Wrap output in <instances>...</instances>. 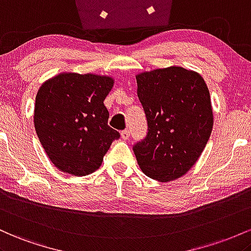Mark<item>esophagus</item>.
<instances>
[{"mask_svg":"<svg viewBox=\"0 0 251 251\" xmlns=\"http://www.w3.org/2000/svg\"><path fill=\"white\" fill-rule=\"evenodd\" d=\"M121 137H122L123 140H128L129 137H130V131H129L128 129H126V130L121 131Z\"/></svg>","mask_w":251,"mask_h":251,"instance_id":"obj_1","label":"esophagus"}]
</instances>
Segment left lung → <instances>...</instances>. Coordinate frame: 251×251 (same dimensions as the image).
I'll return each instance as SVG.
<instances>
[{"instance_id": "8db88e82", "label": "left lung", "mask_w": 251, "mask_h": 251, "mask_svg": "<svg viewBox=\"0 0 251 251\" xmlns=\"http://www.w3.org/2000/svg\"><path fill=\"white\" fill-rule=\"evenodd\" d=\"M148 121L147 137L134 146L141 171L161 182L185 176L210 139V91L198 72L170 66L136 75Z\"/></svg>"}]
</instances>
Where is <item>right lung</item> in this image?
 I'll use <instances>...</instances> for the list:
<instances>
[{
    "instance_id": "right-lung-1",
    "label": "right lung",
    "mask_w": 251,
    "mask_h": 251,
    "mask_svg": "<svg viewBox=\"0 0 251 251\" xmlns=\"http://www.w3.org/2000/svg\"><path fill=\"white\" fill-rule=\"evenodd\" d=\"M110 75L61 72L42 83L35 97L34 126L50 162L64 173L88 176L120 133L108 126L104 100Z\"/></svg>"
}]
</instances>
